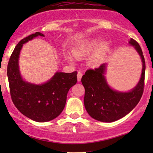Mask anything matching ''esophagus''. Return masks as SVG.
Instances as JSON below:
<instances>
[{"instance_id": "esophagus-1", "label": "esophagus", "mask_w": 153, "mask_h": 153, "mask_svg": "<svg viewBox=\"0 0 153 153\" xmlns=\"http://www.w3.org/2000/svg\"><path fill=\"white\" fill-rule=\"evenodd\" d=\"M83 73L81 72V71H78V81H81V78H82Z\"/></svg>"}]
</instances>
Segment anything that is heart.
I'll list each match as a JSON object with an SVG mask.
<instances>
[{"mask_svg": "<svg viewBox=\"0 0 153 153\" xmlns=\"http://www.w3.org/2000/svg\"><path fill=\"white\" fill-rule=\"evenodd\" d=\"M100 41L96 39L86 41V42L83 43V44H80L78 47H75L72 51V53L75 58H82L92 53L98 47ZM107 50V45L105 44H101L98 47V49L95 51V53L89 58V64L91 66H94V67L99 65L105 58Z\"/></svg>", "mask_w": 153, "mask_h": 153, "instance_id": "b5f03b06", "label": "heart"}]
</instances>
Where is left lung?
Segmentation results:
<instances>
[{"instance_id": "1", "label": "left lung", "mask_w": 153, "mask_h": 153, "mask_svg": "<svg viewBox=\"0 0 153 153\" xmlns=\"http://www.w3.org/2000/svg\"><path fill=\"white\" fill-rule=\"evenodd\" d=\"M138 52L143 63L141 79L137 86L128 92H117L106 84L104 76L105 64L89 69L82 76L81 82L85 88L84 106L89 115L102 122H113L127 115L138 104L144 89L145 61L142 50L134 39L129 41Z\"/></svg>"}]
</instances>
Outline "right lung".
<instances>
[{"label": "right lung", "instance_id": "right-lung-1", "mask_svg": "<svg viewBox=\"0 0 153 153\" xmlns=\"http://www.w3.org/2000/svg\"><path fill=\"white\" fill-rule=\"evenodd\" d=\"M44 36L37 32L19 41L11 55L7 76L12 101L25 116L38 122H47L57 118L64 109L69 89L77 83L76 71L56 72L50 81L42 85L25 82L18 69V58L23 44L35 37Z\"/></svg>", "mask_w": 153, "mask_h": 153}]
</instances>
